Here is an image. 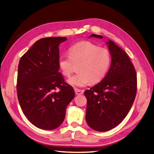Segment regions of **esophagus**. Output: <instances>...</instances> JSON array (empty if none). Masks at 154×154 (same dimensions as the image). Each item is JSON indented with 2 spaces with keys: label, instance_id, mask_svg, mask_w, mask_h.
<instances>
[{
  "label": "esophagus",
  "instance_id": "34e87169",
  "mask_svg": "<svg viewBox=\"0 0 154 154\" xmlns=\"http://www.w3.org/2000/svg\"><path fill=\"white\" fill-rule=\"evenodd\" d=\"M74 91H75V94L76 95H80V94H83V91L80 90V89H78V88H75L74 89Z\"/></svg>",
  "mask_w": 154,
  "mask_h": 154
}]
</instances>
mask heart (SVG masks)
I'll return each instance as SVG.
<instances>
[{
  "mask_svg": "<svg viewBox=\"0 0 154 154\" xmlns=\"http://www.w3.org/2000/svg\"><path fill=\"white\" fill-rule=\"evenodd\" d=\"M69 55L61 56L58 66L63 75L69 76L74 71V64L80 63L78 73L67 80L73 87H82L101 81L110 66L111 57L108 49L100 48L91 42L82 41L69 49Z\"/></svg>",
  "mask_w": 154,
  "mask_h": 154,
  "instance_id": "b5f03b06",
  "label": "heart"
}]
</instances>
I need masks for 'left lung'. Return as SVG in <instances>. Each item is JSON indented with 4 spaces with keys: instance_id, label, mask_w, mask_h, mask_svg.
I'll use <instances>...</instances> for the list:
<instances>
[{
    "instance_id": "8db88e82",
    "label": "left lung",
    "mask_w": 154,
    "mask_h": 154,
    "mask_svg": "<svg viewBox=\"0 0 154 154\" xmlns=\"http://www.w3.org/2000/svg\"><path fill=\"white\" fill-rule=\"evenodd\" d=\"M103 38L92 34L91 37ZM106 45L111 56L109 72L99 83L84 92L86 122L93 130L105 132L118 126L128 114L137 92V75L125 51L113 41Z\"/></svg>"
}]
</instances>
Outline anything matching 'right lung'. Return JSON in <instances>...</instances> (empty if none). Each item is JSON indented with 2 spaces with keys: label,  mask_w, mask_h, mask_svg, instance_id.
<instances>
[{
  "label": "right lung",
  "mask_w": 154,
  "mask_h": 154,
  "mask_svg": "<svg viewBox=\"0 0 154 154\" xmlns=\"http://www.w3.org/2000/svg\"><path fill=\"white\" fill-rule=\"evenodd\" d=\"M66 40L48 37L37 40L18 63V101L27 119L40 129L58 127L75 95L72 87L59 72V45Z\"/></svg>",
  "instance_id": "1"
}]
</instances>
